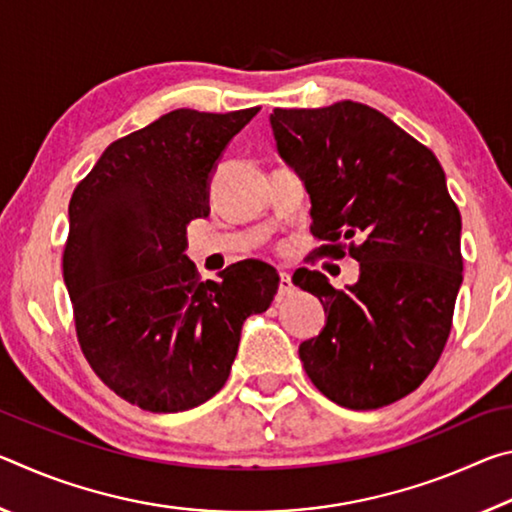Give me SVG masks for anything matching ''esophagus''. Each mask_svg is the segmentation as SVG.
<instances>
[{
    "label": "esophagus",
    "instance_id": "1",
    "mask_svg": "<svg viewBox=\"0 0 512 512\" xmlns=\"http://www.w3.org/2000/svg\"><path fill=\"white\" fill-rule=\"evenodd\" d=\"M293 293V282L289 273H280V298L291 296Z\"/></svg>",
    "mask_w": 512,
    "mask_h": 512
}]
</instances>
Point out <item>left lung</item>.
Segmentation results:
<instances>
[{
    "label": "left lung",
    "instance_id": "8db88e82",
    "mask_svg": "<svg viewBox=\"0 0 512 512\" xmlns=\"http://www.w3.org/2000/svg\"><path fill=\"white\" fill-rule=\"evenodd\" d=\"M277 151L300 171L311 198L318 257L348 253L359 282L336 289L298 268L293 284L327 311L316 339L300 345L307 377L354 411L413 393L452 332L463 282L461 212L431 149L379 110L354 101L275 108Z\"/></svg>",
    "mask_w": 512,
    "mask_h": 512
}]
</instances>
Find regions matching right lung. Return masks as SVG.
Returning a JSON list of instances; mask_svg holds the SVG:
<instances>
[{"instance_id":"obj_1","label":"right lung","mask_w":512,"mask_h":512,"mask_svg":"<svg viewBox=\"0 0 512 512\" xmlns=\"http://www.w3.org/2000/svg\"><path fill=\"white\" fill-rule=\"evenodd\" d=\"M257 112H167L112 142L69 201L63 277L76 339L103 384L144 411H187L219 393L241 325L280 287L259 259L203 282L185 257L187 225L210 214L214 164Z\"/></svg>"}]
</instances>
